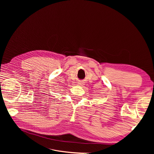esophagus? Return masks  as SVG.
<instances>
[{
	"label": "esophagus",
	"instance_id": "obj_1",
	"mask_svg": "<svg viewBox=\"0 0 154 154\" xmlns=\"http://www.w3.org/2000/svg\"><path fill=\"white\" fill-rule=\"evenodd\" d=\"M79 85H81V84H80V83H79Z\"/></svg>",
	"mask_w": 154,
	"mask_h": 154
}]
</instances>
